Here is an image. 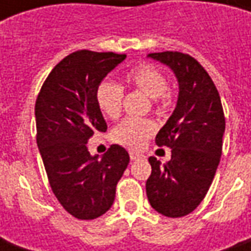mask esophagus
Returning a JSON list of instances; mask_svg holds the SVG:
<instances>
[{
    "mask_svg": "<svg viewBox=\"0 0 251 251\" xmlns=\"http://www.w3.org/2000/svg\"><path fill=\"white\" fill-rule=\"evenodd\" d=\"M144 155L140 153V152H135V151H130V158L131 160H138L140 158H142Z\"/></svg>",
    "mask_w": 251,
    "mask_h": 251,
    "instance_id": "obj_1",
    "label": "esophagus"
}]
</instances>
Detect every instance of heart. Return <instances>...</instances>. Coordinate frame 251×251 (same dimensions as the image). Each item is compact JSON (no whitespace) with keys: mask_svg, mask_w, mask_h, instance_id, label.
I'll list each match as a JSON object with an SVG mask.
<instances>
[{"mask_svg":"<svg viewBox=\"0 0 251 251\" xmlns=\"http://www.w3.org/2000/svg\"><path fill=\"white\" fill-rule=\"evenodd\" d=\"M127 85L150 96L156 107H163L169 99L168 78L156 65L140 64L126 75ZM124 89L113 81H103L96 91V101L100 111L111 120L119 119ZM155 132V124L147 119H127L111 131V140L128 150H140Z\"/></svg>","mask_w":251,"mask_h":251,"instance_id":"heart-1","label":"heart"}]
</instances>
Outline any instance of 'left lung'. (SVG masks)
<instances>
[{"label": "left lung", "instance_id": "obj_1", "mask_svg": "<svg viewBox=\"0 0 251 251\" xmlns=\"http://www.w3.org/2000/svg\"><path fill=\"white\" fill-rule=\"evenodd\" d=\"M148 57L175 73L178 98L155 140L156 145L172 150V158L163 166L156 158H150L147 196L159 214L180 218L200 205L214 180L222 155L225 116L217 86L196 58L178 51Z\"/></svg>", "mask_w": 251, "mask_h": 251}]
</instances>
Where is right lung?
<instances>
[{
	"label": "right lung",
	"instance_id": "right-lung-1",
	"mask_svg": "<svg viewBox=\"0 0 251 251\" xmlns=\"http://www.w3.org/2000/svg\"><path fill=\"white\" fill-rule=\"evenodd\" d=\"M126 57L111 51L71 53L49 74L36 99V141L50 187L78 219H95L110 209L130 162L120 145H111L100 159L88 151L89 138L107 130L96 101L98 86Z\"/></svg>",
	"mask_w": 251,
	"mask_h": 251
}]
</instances>
